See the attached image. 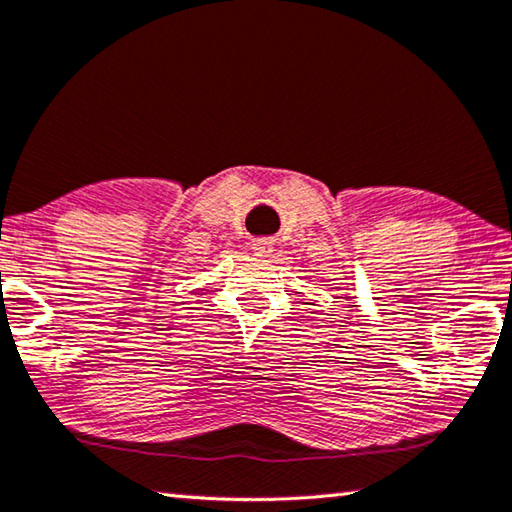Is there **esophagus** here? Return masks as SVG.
Wrapping results in <instances>:
<instances>
[{"instance_id": "34e87169", "label": "esophagus", "mask_w": 512, "mask_h": 512, "mask_svg": "<svg viewBox=\"0 0 512 512\" xmlns=\"http://www.w3.org/2000/svg\"><path fill=\"white\" fill-rule=\"evenodd\" d=\"M271 250H273L271 241H266V239H257V241H253V253H255V255L264 257V255L271 253Z\"/></svg>"}]
</instances>
